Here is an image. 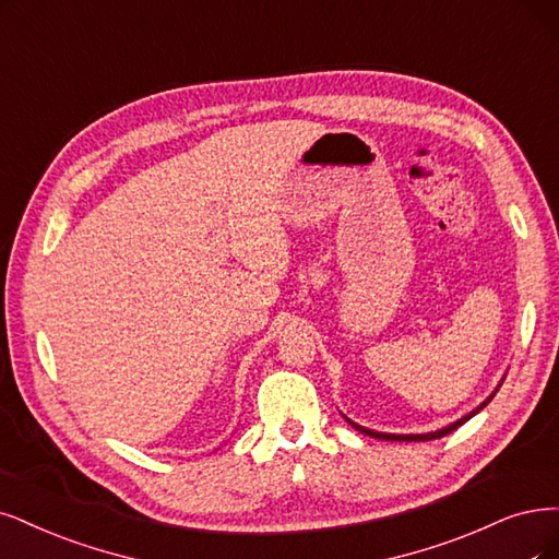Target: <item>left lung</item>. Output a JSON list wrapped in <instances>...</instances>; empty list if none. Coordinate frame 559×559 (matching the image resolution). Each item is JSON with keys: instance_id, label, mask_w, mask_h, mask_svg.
I'll use <instances>...</instances> for the list:
<instances>
[{"instance_id": "left-lung-1", "label": "left lung", "mask_w": 559, "mask_h": 559, "mask_svg": "<svg viewBox=\"0 0 559 559\" xmlns=\"http://www.w3.org/2000/svg\"><path fill=\"white\" fill-rule=\"evenodd\" d=\"M492 399V396H490ZM488 399V401H490ZM488 401L484 403V405H488ZM484 405L481 407H477L472 412V415H467V417H463L461 421H456V424H451V426H447V428H442V430H438V432H426V436H386V432H376V430H368V428H364V426H357V424H353V428H357L359 432H364V436H370V438H376V440H391V442H426V440H438V438H444V436H449L451 430H456L459 426H463L467 419H472L474 415H477L479 409H484Z\"/></svg>"}]
</instances>
